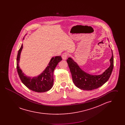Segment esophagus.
<instances>
[{"mask_svg":"<svg viewBox=\"0 0 125 125\" xmlns=\"http://www.w3.org/2000/svg\"><path fill=\"white\" fill-rule=\"evenodd\" d=\"M68 54L67 53H66V52H65V53H64L62 54V59L64 60H66V59H67V57H68Z\"/></svg>","mask_w":125,"mask_h":125,"instance_id":"obj_1","label":"esophagus"}]
</instances>
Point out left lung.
I'll return each instance as SVG.
<instances>
[{
	"label": "left lung",
	"instance_id": "left-lung-1",
	"mask_svg": "<svg viewBox=\"0 0 125 125\" xmlns=\"http://www.w3.org/2000/svg\"><path fill=\"white\" fill-rule=\"evenodd\" d=\"M66 61L71 73L73 83L77 88L83 90H91L101 87L108 80L113 70V52L110 60V66L100 75H90L83 71L71 58H68Z\"/></svg>",
	"mask_w": 125,
	"mask_h": 125
}]
</instances>
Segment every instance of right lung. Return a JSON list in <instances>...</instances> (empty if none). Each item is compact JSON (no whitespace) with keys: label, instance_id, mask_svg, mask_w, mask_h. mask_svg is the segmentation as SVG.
Instances as JSON below:
<instances>
[{"label":"right lung","instance_id":"right-lung-1","mask_svg":"<svg viewBox=\"0 0 125 125\" xmlns=\"http://www.w3.org/2000/svg\"><path fill=\"white\" fill-rule=\"evenodd\" d=\"M22 48V44L18 51L17 57V70L22 83L28 88L36 92H44L51 89L53 85L54 70L59 62L62 60L61 57H52L42 73L36 77H30L25 75L19 66L20 55Z\"/></svg>","mask_w":125,"mask_h":125}]
</instances>
